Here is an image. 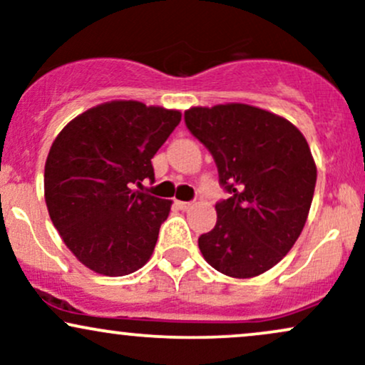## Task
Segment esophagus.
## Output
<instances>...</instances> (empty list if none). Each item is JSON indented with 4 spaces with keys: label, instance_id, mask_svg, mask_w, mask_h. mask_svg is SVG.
Here are the masks:
<instances>
[{
    "label": "esophagus",
    "instance_id": "obj_1",
    "mask_svg": "<svg viewBox=\"0 0 365 365\" xmlns=\"http://www.w3.org/2000/svg\"><path fill=\"white\" fill-rule=\"evenodd\" d=\"M175 204H177V207L182 209V211H187V209L192 207V202H183V200H177Z\"/></svg>",
    "mask_w": 365,
    "mask_h": 365
}]
</instances>
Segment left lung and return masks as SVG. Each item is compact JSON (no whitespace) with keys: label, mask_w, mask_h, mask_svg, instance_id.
Here are the masks:
<instances>
[{"label":"left lung","mask_w":365,"mask_h":365,"mask_svg":"<svg viewBox=\"0 0 365 365\" xmlns=\"http://www.w3.org/2000/svg\"><path fill=\"white\" fill-rule=\"evenodd\" d=\"M185 125L215 158L230 197L199 237L204 259L232 278L271 269L302 233L317 170L307 140L290 121L261 108L230 103L190 108Z\"/></svg>","instance_id":"left-lung-1"}]
</instances>
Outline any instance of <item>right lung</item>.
<instances>
[{"mask_svg":"<svg viewBox=\"0 0 365 365\" xmlns=\"http://www.w3.org/2000/svg\"><path fill=\"white\" fill-rule=\"evenodd\" d=\"M182 120L139 101L91 108L58 133L44 166L49 217L83 266L125 276L149 261L171 200L133 190L154 180L150 159Z\"/></svg>","mask_w":365,"mask_h":365,"instance_id":"right-lung-1","label":"right lung"}]
</instances>
